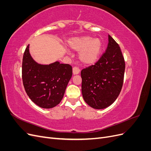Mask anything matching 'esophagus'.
<instances>
[{
    "label": "esophagus",
    "mask_w": 151,
    "mask_h": 151,
    "mask_svg": "<svg viewBox=\"0 0 151 151\" xmlns=\"http://www.w3.org/2000/svg\"><path fill=\"white\" fill-rule=\"evenodd\" d=\"M72 71H73V74H74V75L79 74V72H80V70L78 68L76 67H73V68H72Z\"/></svg>",
    "instance_id": "1"
}]
</instances>
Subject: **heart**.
<instances>
[{"instance_id": "b5f03b06", "label": "heart", "mask_w": 151, "mask_h": 151, "mask_svg": "<svg viewBox=\"0 0 151 151\" xmlns=\"http://www.w3.org/2000/svg\"><path fill=\"white\" fill-rule=\"evenodd\" d=\"M67 45L74 51L79 52V59L85 65L94 64L99 60L103 52L101 40L91 36L72 38L68 40Z\"/></svg>"}]
</instances>
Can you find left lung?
Segmentation results:
<instances>
[{
    "label": "left lung",
    "instance_id": "1",
    "mask_svg": "<svg viewBox=\"0 0 151 151\" xmlns=\"http://www.w3.org/2000/svg\"><path fill=\"white\" fill-rule=\"evenodd\" d=\"M125 63L118 44L108 35L106 50L94 65L81 70L82 94L94 109L110 106L122 88Z\"/></svg>",
    "mask_w": 151,
    "mask_h": 151
}]
</instances>
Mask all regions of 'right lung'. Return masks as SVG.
<instances>
[{"label":"right lung","mask_w":151,"mask_h":151,"mask_svg":"<svg viewBox=\"0 0 151 151\" xmlns=\"http://www.w3.org/2000/svg\"><path fill=\"white\" fill-rule=\"evenodd\" d=\"M27 46L22 58V79L29 98L38 106L52 108L60 103L71 79L69 64L55 62L49 65L36 62Z\"/></svg>","instance_id":"add662e5"}]
</instances>
